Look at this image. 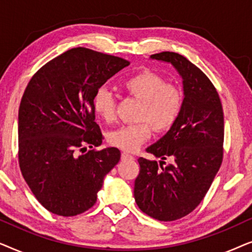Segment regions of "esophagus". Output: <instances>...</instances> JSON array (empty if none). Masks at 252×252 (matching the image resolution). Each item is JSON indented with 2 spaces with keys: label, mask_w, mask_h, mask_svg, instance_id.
Segmentation results:
<instances>
[{
  "label": "esophagus",
  "mask_w": 252,
  "mask_h": 252,
  "mask_svg": "<svg viewBox=\"0 0 252 252\" xmlns=\"http://www.w3.org/2000/svg\"><path fill=\"white\" fill-rule=\"evenodd\" d=\"M122 159H123V160L133 159V156H132V155H130V154L125 153V151H124V153H122Z\"/></svg>",
  "instance_id": "1"
}]
</instances>
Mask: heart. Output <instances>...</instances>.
<instances>
[{"label": "heart", "mask_w": 252, "mask_h": 252, "mask_svg": "<svg viewBox=\"0 0 252 252\" xmlns=\"http://www.w3.org/2000/svg\"><path fill=\"white\" fill-rule=\"evenodd\" d=\"M123 88L141 101L139 120L143 122L113 129L109 133L108 140L120 149L135 151L151 136V123L160 132L174 125L182 110V95L175 86L165 85L163 78L149 71L127 78L123 82ZM93 108L99 118L111 122L116 112L115 96L108 88H98L93 98Z\"/></svg>", "instance_id": "b5f03b06"}]
</instances>
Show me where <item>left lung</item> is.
Wrapping results in <instances>:
<instances>
[{
	"label": "left lung",
	"instance_id": "1",
	"mask_svg": "<svg viewBox=\"0 0 252 252\" xmlns=\"http://www.w3.org/2000/svg\"><path fill=\"white\" fill-rule=\"evenodd\" d=\"M151 60L171 64L182 80L180 116L148 153L160 158L140 157L134 198L141 211L160 221L190 213L211 186L222 161L223 112L215 86L199 68L177 53L155 54ZM170 157L174 163L162 167Z\"/></svg>",
	"mask_w": 252,
	"mask_h": 252
}]
</instances>
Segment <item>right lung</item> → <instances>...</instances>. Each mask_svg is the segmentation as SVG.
<instances>
[{
	"mask_svg": "<svg viewBox=\"0 0 252 252\" xmlns=\"http://www.w3.org/2000/svg\"><path fill=\"white\" fill-rule=\"evenodd\" d=\"M129 62L73 48L43 65L27 85L18 113L19 166L37 201L54 215L72 217L96 203L120 151L99 147L93 98Z\"/></svg>",
	"mask_w": 252,
	"mask_h": 252,
	"instance_id": "obj_1",
	"label": "right lung"
}]
</instances>
